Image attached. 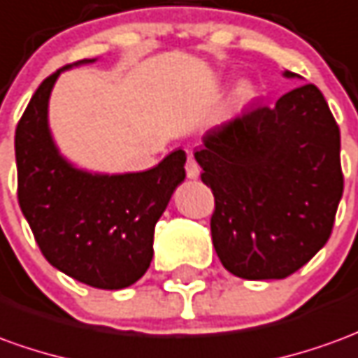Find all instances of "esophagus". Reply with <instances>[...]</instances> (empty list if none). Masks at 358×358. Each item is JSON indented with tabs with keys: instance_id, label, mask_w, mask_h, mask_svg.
Masks as SVG:
<instances>
[{
	"instance_id": "34e87169",
	"label": "esophagus",
	"mask_w": 358,
	"mask_h": 358,
	"mask_svg": "<svg viewBox=\"0 0 358 358\" xmlns=\"http://www.w3.org/2000/svg\"><path fill=\"white\" fill-rule=\"evenodd\" d=\"M199 172H201V169H199V164L196 162V159H194V157H187V161H186L187 178L196 180L197 176H199Z\"/></svg>"
}]
</instances>
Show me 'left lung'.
Returning a JSON list of instances; mask_svg holds the SVG:
<instances>
[{"label":"left lung","mask_w":358,"mask_h":358,"mask_svg":"<svg viewBox=\"0 0 358 358\" xmlns=\"http://www.w3.org/2000/svg\"><path fill=\"white\" fill-rule=\"evenodd\" d=\"M339 149V126L312 83L205 134L194 157L215 196L211 238L227 271L285 279L324 248L343 196Z\"/></svg>","instance_id":"1"}]
</instances>
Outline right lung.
Returning a JSON list of instances; mask_svg holds the SVG:
<instances>
[{
  "label": "right lung",
  "instance_id": "add662e5",
  "mask_svg": "<svg viewBox=\"0 0 358 358\" xmlns=\"http://www.w3.org/2000/svg\"><path fill=\"white\" fill-rule=\"evenodd\" d=\"M67 67L42 81L17 124V197L52 266L89 287L118 291L151 266L155 224L186 178V153L176 149L145 172L108 176L75 169L48 127L50 92Z\"/></svg>",
  "mask_w": 358,
  "mask_h": 358
}]
</instances>
